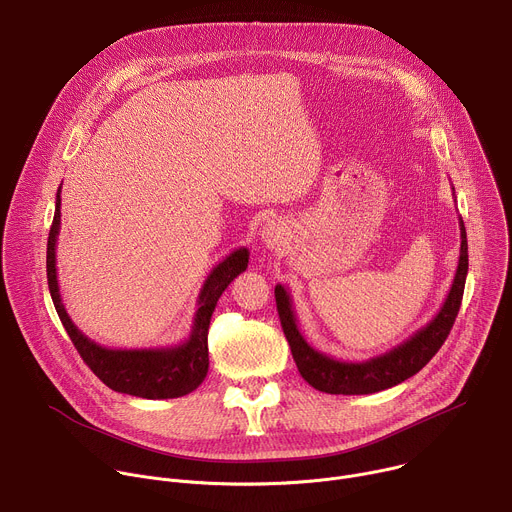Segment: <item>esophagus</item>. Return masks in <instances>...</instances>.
<instances>
[{
	"label": "esophagus",
	"instance_id": "esophagus-1",
	"mask_svg": "<svg viewBox=\"0 0 512 512\" xmlns=\"http://www.w3.org/2000/svg\"><path fill=\"white\" fill-rule=\"evenodd\" d=\"M287 235V229L285 225L279 221V218H275V221H267L265 227L261 229V239L267 247H275L279 245Z\"/></svg>",
	"mask_w": 512,
	"mask_h": 512
}]
</instances>
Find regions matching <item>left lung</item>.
<instances>
[{"instance_id":"left-lung-1","label":"left lung","mask_w":512,"mask_h":512,"mask_svg":"<svg viewBox=\"0 0 512 512\" xmlns=\"http://www.w3.org/2000/svg\"><path fill=\"white\" fill-rule=\"evenodd\" d=\"M460 259L458 269L448 291V298L423 328H419L405 342L397 344L389 352L373 356L369 360H336L314 346L302 336L298 328V318L291 306L289 291L277 283L275 285V302L277 314L281 320L283 334L289 342L291 356H294L300 375L318 391L330 395H369L391 389L409 377L417 375L425 364L433 358V354L446 342L456 316L460 312L464 285L468 275V241L466 229L460 216Z\"/></svg>"}]
</instances>
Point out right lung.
<instances>
[{"instance_id":"1","label":"right lung","mask_w":512,"mask_h":512,"mask_svg":"<svg viewBox=\"0 0 512 512\" xmlns=\"http://www.w3.org/2000/svg\"><path fill=\"white\" fill-rule=\"evenodd\" d=\"M60 231V188L56 192L54 221L48 235L46 273L58 318L89 369L113 391L141 399H174L192 393L208 373V326L218 298L229 283L247 269L249 249H235L214 265L200 294L190 334L184 342L166 348H107L85 336L64 310L56 277V239Z\"/></svg>"}]
</instances>
